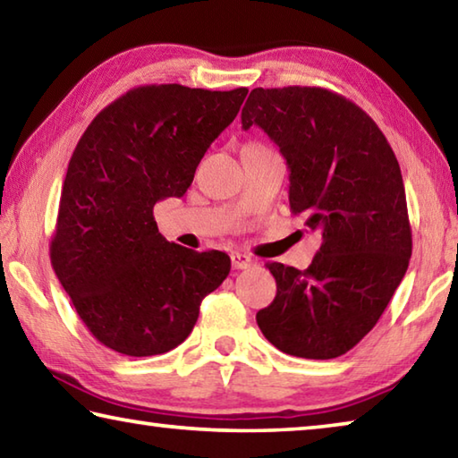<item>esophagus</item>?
Here are the masks:
<instances>
[{
  "mask_svg": "<svg viewBox=\"0 0 458 458\" xmlns=\"http://www.w3.org/2000/svg\"><path fill=\"white\" fill-rule=\"evenodd\" d=\"M230 260H232V268H236V270H242V268L252 267V260L248 259L246 254H240V252H234V254H232Z\"/></svg>",
  "mask_w": 458,
  "mask_h": 458,
  "instance_id": "1",
  "label": "esophagus"
}]
</instances>
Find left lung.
<instances>
[{
  "label": "left lung",
  "mask_w": 458,
  "mask_h": 458,
  "mask_svg": "<svg viewBox=\"0 0 458 458\" xmlns=\"http://www.w3.org/2000/svg\"><path fill=\"white\" fill-rule=\"evenodd\" d=\"M252 125L286 159L291 212L323 238L307 270L268 262L276 297L257 323L284 353L339 358L374 329L412 254L398 159L369 114L325 89H254Z\"/></svg>",
  "instance_id": "left-lung-1"
}]
</instances>
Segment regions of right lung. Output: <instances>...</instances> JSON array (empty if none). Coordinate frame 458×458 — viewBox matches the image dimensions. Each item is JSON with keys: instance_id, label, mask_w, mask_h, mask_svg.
Instances as JSON below:
<instances>
[{"instance_id": "right-lung-1", "label": "right lung", "mask_w": 458, "mask_h": 458, "mask_svg": "<svg viewBox=\"0 0 458 458\" xmlns=\"http://www.w3.org/2000/svg\"><path fill=\"white\" fill-rule=\"evenodd\" d=\"M246 92L139 87L105 106L76 145L50 259L82 323L111 350L133 358L174 350L201 299L228 276V254L167 242L153 208L188 191Z\"/></svg>"}]
</instances>
